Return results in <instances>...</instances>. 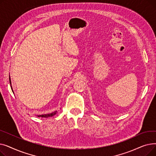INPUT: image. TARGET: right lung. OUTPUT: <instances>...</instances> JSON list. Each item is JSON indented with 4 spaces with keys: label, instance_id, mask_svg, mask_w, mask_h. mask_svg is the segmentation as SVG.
<instances>
[{
    "label": "right lung",
    "instance_id": "add662e5",
    "mask_svg": "<svg viewBox=\"0 0 156 156\" xmlns=\"http://www.w3.org/2000/svg\"><path fill=\"white\" fill-rule=\"evenodd\" d=\"M9 82H10V84L11 85V79H10V77H9ZM11 89L12 90V86L11 85ZM13 92V90H12ZM57 113V111H55V112H53L52 113H50V114H42V115H38L37 116L38 117H42V118H48V117H52L54 115H55Z\"/></svg>",
    "mask_w": 156,
    "mask_h": 156
}]
</instances>
